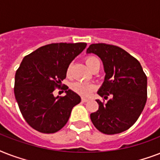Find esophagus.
<instances>
[{"instance_id": "1", "label": "esophagus", "mask_w": 160, "mask_h": 160, "mask_svg": "<svg viewBox=\"0 0 160 160\" xmlns=\"http://www.w3.org/2000/svg\"><path fill=\"white\" fill-rule=\"evenodd\" d=\"M88 99H86V98H81V101H82V102H87L88 101Z\"/></svg>"}]
</instances>
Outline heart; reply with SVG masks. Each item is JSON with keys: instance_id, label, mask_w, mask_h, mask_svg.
Listing matches in <instances>:
<instances>
[{"instance_id": "obj_1", "label": "heart", "mask_w": 160, "mask_h": 160, "mask_svg": "<svg viewBox=\"0 0 160 160\" xmlns=\"http://www.w3.org/2000/svg\"><path fill=\"white\" fill-rule=\"evenodd\" d=\"M96 61H99L97 58L95 56H89L85 59V63L89 68L92 66V65ZM70 70V66H69L67 69V74H69ZM72 90L79 94L80 95L83 96V97H89L91 93L93 92V90H95V85L91 83H83V82H75L71 85Z\"/></svg>"}]
</instances>
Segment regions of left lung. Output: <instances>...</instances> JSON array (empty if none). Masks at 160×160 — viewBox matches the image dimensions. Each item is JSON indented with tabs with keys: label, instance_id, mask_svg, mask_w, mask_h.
I'll list each match as a JSON object with an SVG mask.
<instances>
[{
	"label": "left lung",
	"instance_id": "obj_1",
	"mask_svg": "<svg viewBox=\"0 0 160 160\" xmlns=\"http://www.w3.org/2000/svg\"><path fill=\"white\" fill-rule=\"evenodd\" d=\"M86 53L102 60L105 76L97 94L111 98L90 114L93 124L105 134H115L129 129L136 122L147 100V77L140 63L118 46L92 44Z\"/></svg>",
	"mask_w": 160,
	"mask_h": 160
}]
</instances>
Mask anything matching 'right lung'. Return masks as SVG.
I'll use <instances>...</instances> for the list:
<instances>
[{
    "label": "right lung",
    "mask_w": 160,
    "mask_h": 160,
    "mask_svg": "<svg viewBox=\"0 0 160 160\" xmlns=\"http://www.w3.org/2000/svg\"><path fill=\"white\" fill-rule=\"evenodd\" d=\"M87 46L86 43H55L41 46L21 61L15 76L14 93L21 114L30 126L52 134L67 123L80 96L71 90L54 96L66 77L69 65Z\"/></svg>",
    "instance_id": "obj_1"
}]
</instances>
